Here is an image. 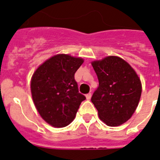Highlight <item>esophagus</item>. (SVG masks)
Here are the masks:
<instances>
[{"instance_id": "1", "label": "esophagus", "mask_w": 160, "mask_h": 160, "mask_svg": "<svg viewBox=\"0 0 160 160\" xmlns=\"http://www.w3.org/2000/svg\"><path fill=\"white\" fill-rule=\"evenodd\" d=\"M86 97H87V99L90 100V98H91V93H89V94H87V95H86Z\"/></svg>"}]
</instances>
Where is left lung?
Listing matches in <instances>:
<instances>
[{
	"instance_id": "left-lung-1",
	"label": "left lung",
	"mask_w": 160,
	"mask_h": 160,
	"mask_svg": "<svg viewBox=\"0 0 160 160\" xmlns=\"http://www.w3.org/2000/svg\"><path fill=\"white\" fill-rule=\"evenodd\" d=\"M91 64L98 79L91 102L100 119L109 127L124 123L138 107L142 93L140 79L126 61L116 56Z\"/></svg>"
}]
</instances>
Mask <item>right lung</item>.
<instances>
[{
	"mask_svg": "<svg viewBox=\"0 0 160 160\" xmlns=\"http://www.w3.org/2000/svg\"><path fill=\"white\" fill-rule=\"evenodd\" d=\"M83 59L58 54L46 60L33 73L31 93L42 118L54 128H64L74 119L86 99L78 91L74 73Z\"/></svg>",
	"mask_w": 160,
	"mask_h": 160,
	"instance_id": "obj_1",
	"label": "right lung"
}]
</instances>
